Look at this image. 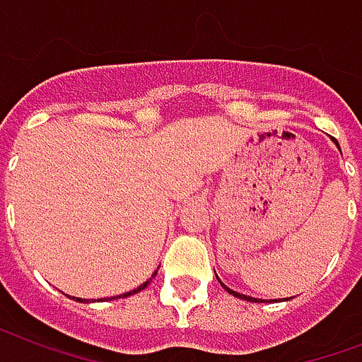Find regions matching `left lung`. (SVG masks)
I'll return each instance as SVG.
<instances>
[{"instance_id": "8db88e82", "label": "left lung", "mask_w": 362, "mask_h": 362, "mask_svg": "<svg viewBox=\"0 0 362 362\" xmlns=\"http://www.w3.org/2000/svg\"><path fill=\"white\" fill-rule=\"evenodd\" d=\"M334 143L338 145V141H336V139H334ZM338 148H339V145H338ZM217 281H219V279H217ZM219 284H221V286L225 288V290H227L230 296H235V298H240V300H246V301H255V303H257V300H255V298H250V296H244V294H240V292H235V290H230V288L225 286L221 281H219Z\"/></svg>"}]
</instances>
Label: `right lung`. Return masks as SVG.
I'll return each mask as SVG.
<instances>
[{
	"mask_svg": "<svg viewBox=\"0 0 362 362\" xmlns=\"http://www.w3.org/2000/svg\"><path fill=\"white\" fill-rule=\"evenodd\" d=\"M156 273H158V271H154V273H152V276H156ZM152 276H151V279H148V281H146V282H143V284H141L139 288H135V290H132V292H126V294L116 296V298H127V296H133V294H137V292H141V290H145V288L148 286V284H151ZM112 300H114V298H112ZM76 301H86V300H81V298H76Z\"/></svg>",
	"mask_w": 362,
	"mask_h": 362,
	"instance_id": "add662e5",
	"label": "right lung"
}]
</instances>
